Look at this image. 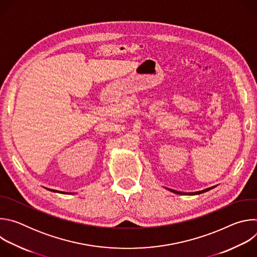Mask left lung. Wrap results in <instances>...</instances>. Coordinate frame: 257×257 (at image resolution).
I'll list each match as a JSON object with an SVG mask.
<instances>
[{
  "instance_id": "1",
  "label": "left lung",
  "mask_w": 257,
  "mask_h": 257,
  "mask_svg": "<svg viewBox=\"0 0 257 257\" xmlns=\"http://www.w3.org/2000/svg\"><path fill=\"white\" fill-rule=\"evenodd\" d=\"M215 186H212V187H209V188H206V189H204V190H201V191H197V192H189V193H186V192H180V191H177V190H173V189H169V188H167L168 190H170L171 192H173V193H176V194H180V195H182V194H184V195H195V194H200V193H204V192H206V191H208V190H210V189H212V188H214Z\"/></svg>"
}]
</instances>
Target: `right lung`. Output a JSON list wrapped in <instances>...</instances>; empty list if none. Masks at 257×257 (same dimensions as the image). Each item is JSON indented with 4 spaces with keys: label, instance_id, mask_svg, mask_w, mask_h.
Instances as JSON below:
<instances>
[{
    "label": "right lung",
    "instance_id": "obj_1",
    "mask_svg": "<svg viewBox=\"0 0 257 257\" xmlns=\"http://www.w3.org/2000/svg\"><path fill=\"white\" fill-rule=\"evenodd\" d=\"M51 191H54V192H59V193H64V194H73V193H68V192H62V191H58V190H53V189H49Z\"/></svg>",
    "mask_w": 257,
    "mask_h": 257
}]
</instances>
